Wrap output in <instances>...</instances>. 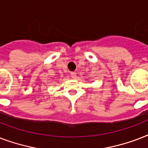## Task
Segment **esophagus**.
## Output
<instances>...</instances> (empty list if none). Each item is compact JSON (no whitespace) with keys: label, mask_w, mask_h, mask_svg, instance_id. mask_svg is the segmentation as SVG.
<instances>
[{"label":"esophagus","mask_w":148,"mask_h":148,"mask_svg":"<svg viewBox=\"0 0 148 148\" xmlns=\"http://www.w3.org/2000/svg\"><path fill=\"white\" fill-rule=\"evenodd\" d=\"M71 75L72 78H74V79L76 78L77 74H76V73H75V72H71Z\"/></svg>","instance_id":"obj_1"}]
</instances>
